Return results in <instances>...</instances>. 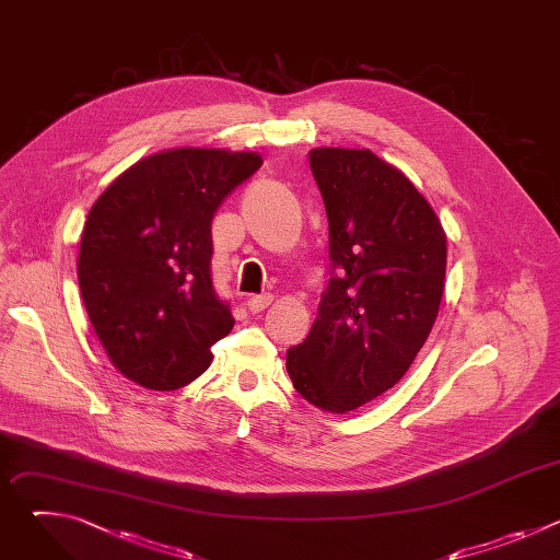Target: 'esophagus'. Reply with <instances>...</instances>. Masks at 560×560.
Returning a JSON list of instances; mask_svg holds the SVG:
<instances>
[{"label": "esophagus", "instance_id": "1", "mask_svg": "<svg viewBox=\"0 0 560 560\" xmlns=\"http://www.w3.org/2000/svg\"><path fill=\"white\" fill-rule=\"evenodd\" d=\"M270 303H272V294H255V296H250V299L246 301V305H248L250 312H261V310H266Z\"/></svg>", "mask_w": 560, "mask_h": 560}]
</instances>
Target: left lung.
Here are the masks:
<instances>
[{
	"mask_svg": "<svg viewBox=\"0 0 560 560\" xmlns=\"http://www.w3.org/2000/svg\"><path fill=\"white\" fill-rule=\"evenodd\" d=\"M328 214L330 279L314 326L288 350L294 389L357 410L404 378L439 314L447 246L430 203L370 150H310Z\"/></svg>",
	"mask_w": 560,
	"mask_h": 560,
	"instance_id": "left-lung-1",
	"label": "left lung"
}]
</instances>
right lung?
I'll return each mask as SVG.
<instances>
[{"label": "right lung", "mask_w": 560, "mask_h": 560, "mask_svg": "<svg viewBox=\"0 0 560 560\" xmlns=\"http://www.w3.org/2000/svg\"><path fill=\"white\" fill-rule=\"evenodd\" d=\"M255 152L177 148L119 175L89 212L79 288L115 368L148 389H177L234 326L212 285L210 223L261 168Z\"/></svg>", "instance_id": "right-lung-1"}]
</instances>
